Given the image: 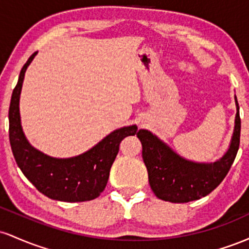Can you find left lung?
<instances>
[{
	"instance_id": "1",
	"label": "left lung",
	"mask_w": 249,
	"mask_h": 249,
	"mask_svg": "<svg viewBox=\"0 0 249 249\" xmlns=\"http://www.w3.org/2000/svg\"><path fill=\"white\" fill-rule=\"evenodd\" d=\"M235 126L230 148L222 158L201 164L181 158L165 142L147 130H139L142 159L147 168L148 182L159 199L170 202H188L206 196L219 186L232 166L240 145L241 119L235 97Z\"/></svg>"
}]
</instances>
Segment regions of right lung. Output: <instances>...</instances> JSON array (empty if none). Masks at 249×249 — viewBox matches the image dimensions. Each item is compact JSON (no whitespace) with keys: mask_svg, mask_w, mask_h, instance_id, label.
Wrapping results in <instances>:
<instances>
[{"mask_svg":"<svg viewBox=\"0 0 249 249\" xmlns=\"http://www.w3.org/2000/svg\"><path fill=\"white\" fill-rule=\"evenodd\" d=\"M36 53L19 72L9 107V141L15 160L28 180L48 198L59 201H89L99 196L107 184L110 168L125 137L134 136L137 126L111 132L96 146L72 158H53L36 150L25 138L19 117V95L24 73Z\"/></svg>","mask_w":249,"mask_h":249,"instance_id":"obj_1","label":"right lung"}]
</instances>
